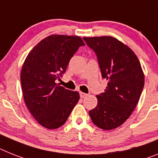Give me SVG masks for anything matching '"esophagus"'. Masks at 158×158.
<instances>
[{
    "label": "esophagus",
    "mask_w": 158,
    "mask_h": 158,
    "mask_svg": "<svg viewBox=\"0 0 158 158\" xmlns=\"http://www.w3.org/2000/svg\"><path fill=\"white\" fill-rule=\"evenodd\" d=\"M79 95H80V97L81 98H85V97H87V94H86V93H84V92H79Z\"/></svg>",
    "instance_id": "34e87169"
}]
</instances>
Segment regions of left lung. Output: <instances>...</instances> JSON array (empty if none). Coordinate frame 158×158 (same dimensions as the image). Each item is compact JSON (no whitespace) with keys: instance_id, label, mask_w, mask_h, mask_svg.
I'll return each mask as SVG.
<instances>
[{"instance_id":"left-lung-1","label":"left lung","mask_w":158,"mask_h":158,"mask_svg":"<svg viewBox=\"0 0 158 158\" xmlns=\"http://www.w3.org/2000/svg\"><path fill=\"white\" fill-rule=\"evenodd\" d=\"M97 55L102 77L108 80L104 93L89 111L91 120L104 130L118 128L135 109L144 87L140 61L127 45L112 36L83 38Z\"/></svg>"}]
</instances>
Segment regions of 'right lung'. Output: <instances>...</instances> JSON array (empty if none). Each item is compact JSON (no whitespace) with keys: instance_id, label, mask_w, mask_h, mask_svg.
I'll return each instance as SVG.
<instances>
[{"instance_id":"1","label":"right lung","mask_w":158,"mask_h":158,"mask_svg":"<svg viewBox=\"0 0 158 158\" xmlns=\"http://www.w3.org/2000/svg\"><path fill=\"white\" fill-rule=\"evenodd\" d=\"M79 36L52 34L28 54L21 72L22 93L32 116L44 128L56 129L65 124L79 99L78 91L55 83L69 62L84 46Z\"/></svg>"}]
</instances>
